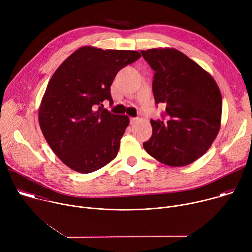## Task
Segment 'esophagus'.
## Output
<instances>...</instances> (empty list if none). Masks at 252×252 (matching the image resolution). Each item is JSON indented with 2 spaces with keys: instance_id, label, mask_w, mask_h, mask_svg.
I'll use <instances>...</instances> for the list:
<instances>
[{
  "instance_id": "esophagus-1",
  "label": "esophagus",
  "mask_w": 252,
  "mask_h": 252,
  "mask_svg": "<svg viewBox=\"0 0 252 252\" xmlns=\"http://www.w3.org/2000/svg\"><path fill=\"white\" fill-rule=\"evenodd\" d=\"M138 121V118H130V124L133 125Z\"/></svg>"
}]
</instances>
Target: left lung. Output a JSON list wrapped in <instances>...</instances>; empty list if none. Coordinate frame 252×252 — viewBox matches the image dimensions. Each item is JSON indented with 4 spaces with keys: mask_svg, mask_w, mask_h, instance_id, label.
<instances>
[{
    "mask_svg": "<svg viewBox=\"0 0 252 252\" xmlns=\"http://www.w3.org/2000/svg\"><path fill=\"white\" fill-rule=\"evenodd\" d=\"M141 55L155 70L156 103L166 105L163 120H151L153 134L143 149L161 163L188 165L210 148L220 131V88L206 70L175 49H152Z\"/></svg>",
    "mask_w": 252,
    "mask_h": 252,
    "instance_id": "1",
    "label": "left lung"
}]
</instances>
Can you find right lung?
Masks as SVG:
<instances>
[{"mask_svg": "<svg viewBox=\"0 0 252 252\" xmlns=\"http://www.w3.org/2000/svg\"><path fill=\"white\" fill-rule=\"evenodd\" d=\"M138 52L82 47L55 71L39 109L42 132L56 156L81 173L95 171L118 155L129 124L127 116L114 115L102 101L113 103L111 86Z\"/></svg>", "mask_w": 252, "mask_h": 252, "instance_id": "obj_1", "label": "right lung"}]
</instances>
